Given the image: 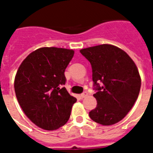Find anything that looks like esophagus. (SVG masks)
<instances>
[{"mask_svg":"<svg viewBox=\"0 0 153 153\" xmlns=\"http://www.w3.org/2000/svg\"><path fill=\"white\" fill-rule=\"evenodd\" d=\"M87 96H88V93H86V92H84V93H83L82 94H81L80 97L81 98H85V97H86Z\"/></svg>","mask_w":153,"mask_h":153,"instance_id":"obj_1","label":"esophagus"}]
</instances>
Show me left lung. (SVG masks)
<instances>
[{"mask_svg": "<svg viewBox=\"0 0 153 153\" xmlns=\"http://www.w3.org/2000/svg\"><path fill=\"white\" fill-rule=\"evenodd\" d=\"M79 52L91 64L97 90L93 94L97 104L89 113L90 119L102 126L117 123L130 111L140 93L141 77L136 65L125 51L111 44L87 47Z\"/></svg>", "mask_w": 153, "mask_h": 153, "instance_id": "left-lung-1", "label": "left lung"}]
</instances>
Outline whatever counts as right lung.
<instances>
[{"label": "right lung", "instance_id": "1", "mask_svg": "<svg viewBox=\"0 0 153 153\" xmlns=\"http://www.w3.org/2000/svg\"><path fill=\"white\" fill-rule=\"evenodd\" d=\"M74 50L41 47L30 53L20 65L14 90L21 109L31 122L45 130H56L67 123L76 101L65 87V70Z\"/></svg>", "mask_w": 153, "mask_h": 153}]
</instances>
